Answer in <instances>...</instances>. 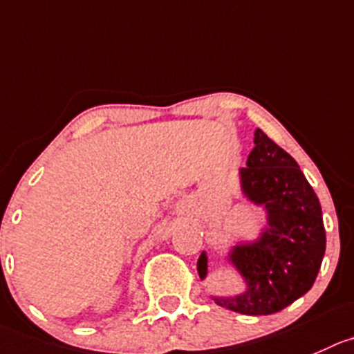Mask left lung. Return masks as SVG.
<instances>
[{"label":"left lung","instance_id":"8db88e82","mask_svg":"<svg viewBox=\"0 0 354 354\" xmlns=\"http://www.w3.org/2000/svg\"><path fill=\"white\" fill-rule=\"evenodd\" d=\"M255 147L240 170L241 189L264 205L268 227L254 243L236 245L230 261L247 281L236 297H214L218 306L241 315H272L304 295L315 283L325 255V227L318 196L294 158L255 130ZM207 276V255L198 259Z\"/></svg>","mask_w":354,"mask_h":354}]
</instances>
